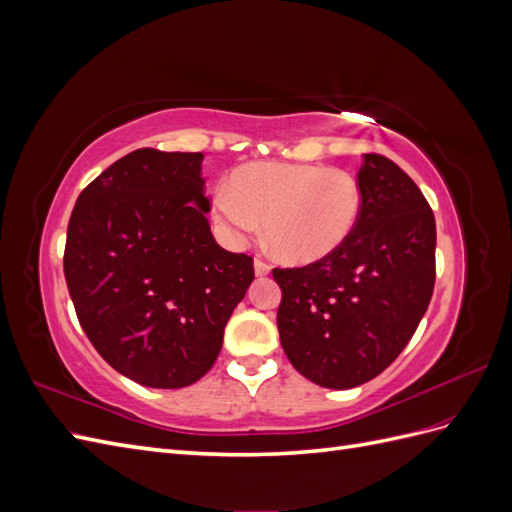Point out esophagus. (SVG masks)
I'll return each mask as SVG.
<instances>
[{"label":"esophagus","instance_id":"34e87169","mask_svg":"<svg viewBox=\"0 0 512 512\" xmlns=\"http://www.w3.org/2000/svg\"><path fill=\"white\" fill-rule=\"evenodd\" d=\"M254 271H256V275H258V277H265V275H269V273H271L269 262H265L262 258H254Z\"/></svg>","mask_w":512,"mask_h":512}]
</instances>
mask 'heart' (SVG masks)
I'll return each mask as SVG.
<instances>
[{
	"label": "heart",
	"mask_w": 512,
	"mask_h": 512,
	"mask_svg": "<svg viewBox=\"0 0 512 512\" xmlns=\"http://www.w3.org/2000/svg\"><path fill=\"white\" fill-rule=\"evenodd\" d=\"M363 213L361 185L322 164L252 162L230 173L213 196V218L232 245L258 235L260 220L275 254L312 265L346 245Z\"/></svg>",
	"instance_id": "obj_1"
}]
</instances>
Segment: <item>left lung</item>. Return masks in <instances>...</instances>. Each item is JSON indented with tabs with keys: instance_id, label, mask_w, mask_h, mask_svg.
Masks as SVG:
<instances>
[{
	"instance_id": "1",
	"label": "left lung",
	"mask_w": 512,
	"mask_h": 512,
	"mask_svg": "<svg viewBox=\"0 0 512 512\" xmlns=\"http://www.w3.org/2000/svg\"><path fill=\"white\" fill-rule=\"evenodd\" d=\"M363 213L346 245L273 269L277 329L292 367L324 389H354L389 367L425 316L436 282V220L418 185L365 153Z\"/></svg>"
}]
</instances>
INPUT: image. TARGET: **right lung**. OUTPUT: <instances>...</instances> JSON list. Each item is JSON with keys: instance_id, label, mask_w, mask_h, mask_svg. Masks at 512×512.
I'll return each instance as SVG.
<instances>
[{"instance_id": "obj_1", "label": "right lung", "mask_w": 512, "mask_h": 512, "mask_svg": "<svg viewBox=\"0 0 512 512\" xmlns=\"http://www.w3.org/2000/svg\"><path fill=\"white\" fill-rule=\"evenodd\" d=\"M203 153L136 149L76 200L64 273L89 342L126 378L181 389L203 378L254 262L215 243Z\"/></svg>"}]
</instances>
